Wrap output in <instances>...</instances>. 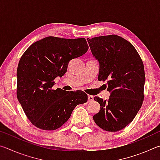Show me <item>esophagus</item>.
<instances>
[{
    "instance_id": "obj_1",
    "label": "esophagus",
    "mask_w": 160,
    "mask_h": 160,
    "mask_svg": "<svg viewBox=\"0 0 160 160\" xmlns=\"http://www.w3.org/2000/svg\"><path fill=\"white\" fill-rule=\"evenodd\" d=\"M93 100H94V97H93V96L88 95V102H93Z\"/></svg>"
}]
</instances>
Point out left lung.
I'll use <instances>...</instances> for the list:
<instances>
[{
	"mask_svg": "<svg viewBox=\"0 0 160 160\" xmlns=\"http://www.w3.org/2000/svg\"><path fill=\"white\" fill-rule=\"evenodd\" d=\"M92 53L99 63V81H107L108 101L100 104L94 122L104 131L116 132L131 123L144 100L145 75L139 53L131 43L115 34L88 39Z\"/></svg>",
	"mask_w": 160,
	"mask_h": 160,
	"instance_id": "1",
	"label": "left lung"
}]
</instances>
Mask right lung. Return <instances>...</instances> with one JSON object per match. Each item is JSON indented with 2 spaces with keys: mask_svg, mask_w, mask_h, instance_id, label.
Masks as SVG:
<instances>
[{
  "mask_svg": "<svg viewBox=\"0 0 160 160\" xmlns=\"http://www.w3.org/2000/svg\"><path fill=\"white\" fill-rule=\"evenodd\" d=\"M85 38L48 37L32 44L21 56L17 70V97L30 122L54 131L68 120L78 104L88 102L83 91L53 90L54 80L67 71L72 59L88 50Z\"/></svg>",
  "mask_w": 160,
  "mask_h": 160,
  "instance_id": "obj_1",
  "label": "right lung"
}]
</instances>
